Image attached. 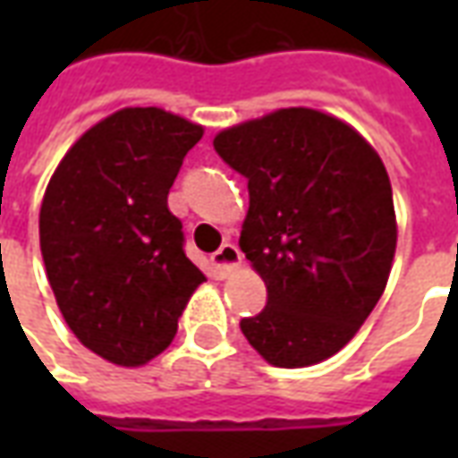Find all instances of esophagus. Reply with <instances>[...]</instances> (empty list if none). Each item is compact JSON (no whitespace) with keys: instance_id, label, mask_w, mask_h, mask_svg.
<instances>
[{"instance_id":"34e87169","label":"esophagus","mask_w":458,"mask_h":458,"mask_svg":"<svg viewBox=\"0 0 458 458\" xmlns=\"http://www.w3.org/2000/svg\"><path fill=\"white\" fill-rule=\"evenodd\" d=\"M240 259H242V255L233 242H225L218 252L210 255V262H213V269H216L218 277H228L230 272L240 265Z\"/></svg>"}]
</instances>
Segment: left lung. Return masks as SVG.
Instances as JSON below:
<instances>
[{
	"mask_svg": "<svg viewBox=\"0 0 458 458\" xmlns=\"http://www.w3.org/2000/svg\"><path fill=\"white\" fill-rule=\"evenodd\" d=\"M213 147L248 179L240 248L267 287L242 334L279 368L327 360L390 277L397 225L383 161L353 127L309 107L223 130Z\"/></svg>",
	"mask_w": 458,
	"mask_h": 458,
	"instance_id": "1",
	"label": "left lung"
}]
</instances>
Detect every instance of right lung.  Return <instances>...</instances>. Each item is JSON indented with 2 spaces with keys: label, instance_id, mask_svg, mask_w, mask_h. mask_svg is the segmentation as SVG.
<instances>
[{
  "label": "right lung",
  "instance_id": "right-lung-1",
  "mask_svg": "<svg viewBox=\"0 0 458 458\" xmlns=\"http://www.w3.org/2000/svg\"><path fill=\"white\" fill-rule=\"evenodd\" d=\"M203 127L159 107H124L85 131L48 181L38 235L58 309L78 341L137 368L176 336L206 275L166 206Z\"/></svg>",
  "mask_w": 458,
  "mask_h": 458
}]
</instances>
